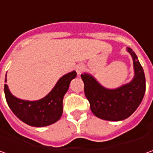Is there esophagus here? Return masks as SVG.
<instances>
[{"label": "esophagus", "instance_id": "34e87169", "mask_svg": "<svg viewBox=\"0 0 153 153\" xmlns=\"http://www.w3.org/2000/svg\"><path fill=\"white\" fill-rule=\"evenodd\" d=\"M76 73L78 74V75H81V74L82 73V71H84V65H77L76 66Z\"/></svg>", "mask_w": 153, "mask_h": 153}]
</instances>
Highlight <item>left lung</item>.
<instances>
[{
  "label": "left lung",
  "instance_id": "1",
  "mask_svg": "<svg viewBox=\"0 0 153 153\" xmlns=\"http://www.w3.org/2000/svg\"><path fill=\"white\" fill-rule=\"evenodd\" d=\"M133 59L134 76L132 81L114 89L103 87L92 75L84 73L81 77L84 83V93L90 103L92 112L97 117L107 121L124 120L138 108L146 92L143 68L134 52L127 48Z\"/></svg>",
  "mask_w": 153,
  "mask_h": 153
}]
</instances>
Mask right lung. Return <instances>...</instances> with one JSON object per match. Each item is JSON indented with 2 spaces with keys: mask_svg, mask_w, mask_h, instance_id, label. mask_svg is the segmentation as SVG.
<instances>
[{
  "mask_svg": "<svg viewBox=\"0 0 153 153\" xmlns=\"http://www.w3.org/2000/svg\"><path fill=\"white\" fill-rule=\"evenodd\" d=\"M76 72L64 75L57 82L53 88L44 98L39 100H25L11 94L8 86L4 85V92L7 105L18 118L30 126L45 127L56 123L63 113V99L67 92L71 80ZM7 77V76H6ZM7 82V78H5Z\"/></svg>",
  "mask_w": 153,
  "mask_h": 153,
  "instance_id": "obj_1",
  "label": "right lung"
}]
</instances>
